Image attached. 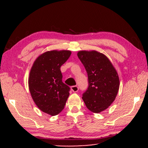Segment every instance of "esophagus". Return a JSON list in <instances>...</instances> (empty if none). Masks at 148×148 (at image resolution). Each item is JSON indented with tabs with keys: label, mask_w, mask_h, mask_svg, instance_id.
I'll use <instances>...</instances> for the list:
<instances>
[{
	"label": "esophagus",
	"mask_w": 148,
	"mask_h": 148,
	"mask_svg": "<svg viewBox=\"0 0 148 148\" xmlns=\"http://www.w3.org/2000/svg\"><path fill=\"white\" fill-rule=\"evenodd\" d=\"M71 90L74 92H78V90H79V87L77 86H73L71 87Z\"/></svg>",
	"instance_id": "1"
}]
</instances>
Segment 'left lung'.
<instances>
[{"label":"left lung","instance_id":"obj_1","mask_svg":"<svg viewBox=\"0 0 148 148\" xmlns=\"http://www.w3.org/2000/svg\"><path fill=\"white\" fill-rule=\"evenodd\" d=\"M78 57L88 74V88L82 99L90 111L98 113L113 102L120 87L116 69L104 54L97 51H79Z\"/></svg>","mask_w":148,"mask_h":148}]
</instances>
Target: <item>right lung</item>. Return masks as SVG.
Instances as JSON below:
<instances>
[{
    "mask_svg": "<svg viewBox=\"0 0 148 148\" xmlns=\"http://www.w3.org/2000/svg\"><path fill=\"white\" fill-rule=\"evenodd\" d=\"M71 53L69 50L45 52L30 69L28 87L32 98L39 109L52 116L62 111L69 95L70 88L62 81L60 67Z\"/></svg>",
    "mask_w": 148,
    "mask_h": 148,
    "instance_id": "right-lung-1",
    "label": "right lung"
}]
</instances>
